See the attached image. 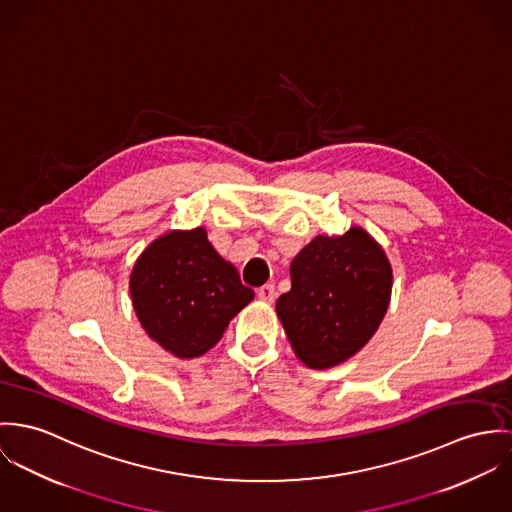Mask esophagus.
I'll list each match as a JSON object with an SVG mask.
<instances>
[{
    "mask_svg": "<svg viewBox=\"0 0 512 512\" xmlns=\"http://www.w3.org/2000/svg\"><path fill=\"white\" fill-rule=\"evenodd\" d=\"M257 298L263 300V302H273L277 298V290H275V284H265L257 290Z\"/></svg>",
    "mask_w": 512,
    "mask_h": 512,
    "instance_id": "obj_1",
    "label": "esophagus"
}]
</instances>
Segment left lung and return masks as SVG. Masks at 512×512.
Returning <instances> with one entry per match:
<instances>
[{"label": "left lung", "mask_w": 512, "mask_h": 512, "mask_svg": "<svg viewBox=\"0 0 512 512\" xmlns=\"http://www.w3.org/2000/svg\"><path fill=\"white\" fill-rule=\"evenodd\" d=\"M292 286L277 316L296 357L330 369L353 357L381 326L393 290L385 249L359 226L316 235L290 263Z\"/></svg>", "instance_id": "1"}]
</instances>
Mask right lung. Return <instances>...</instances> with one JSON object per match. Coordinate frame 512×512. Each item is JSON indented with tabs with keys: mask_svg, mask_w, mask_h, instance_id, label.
Masks as SVG:
<instances>
[{
	"mask_svg": "<svg viewBox=\"0 0 512 512\" xmlns=\"http://www.w3.org/2000/svg\"><path fill=\"white\" fill-rule=\"evenodd\" d=\"M129 292L149 338L180 359L212 349L255 298L204 228L171 229L151 241L133 265Z\"/></svg>",
	"mask_w": 512,
	"mask_h": 512,
	"instance_id": "add662e5",
	"label": "right lung"
}]
</instances>
